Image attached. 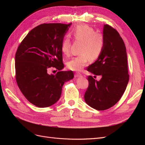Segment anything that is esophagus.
<instances>
[{
	"label": "esophagus",
	"instance_id": "34e87169",
	"mask_svg": "<svg viewBox=\"0 0 145 145\" xmlns=\"http://www.w3.org/2000/svg\"><path fill=\"white\" fill-rule=\"evenodd\" d=\"M81 76H82V74H80L79 72H77V73L75 74L74 77H81Z\"/></svg>",
	"mask_w": 145,
	"mask_h": 145
}]
</instances>
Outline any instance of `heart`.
Instances as JSON below:
<instances>
[{
  "instance_id": "1",
  "label": "heart",
  "mask_w": 145,
  "mask_h": 145,
  "mask_svg": "<svg viewBox=\"0 0 145 145\" xmlns=\"http://www.w3.org/2000/svg\"><path fill=\"white\" fill-rule=\"evenodd\" d=\"M74 40L82 42L80 56L73 57L67 63L69 69L74 71H80L88 63L93 62L102 54L105 45L103 35L96 33L95 30L88 25H80L74 28L71 31ZM61 51L68 56L71 51V41L66 37L61 43Z\"/></svg>"
}]
</instances>
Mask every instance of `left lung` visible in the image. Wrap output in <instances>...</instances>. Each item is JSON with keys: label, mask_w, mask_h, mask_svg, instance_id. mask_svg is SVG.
Masks as SVG:
<instances>
[{"label": "left lung", "mask_w": 145, "mask_h": 145, "mask_svg": "<svg viewBox=\"0 0 145 145\" xmlns=\"http://www.w3.org/2000/svg\"><path fill=\"white\" fill-rule=\"evenodd\" d=\"M105 45L102 54L87 71L93 74L88 77L89 86L84 98L85 102L99 111L106 110L116 104L122 97L129 82L128 61L125 43L117 31L104 25ZM97 75L102 77L99 81Z\"/></svg>", "instance_id": "8db88e82"}]
</instances>
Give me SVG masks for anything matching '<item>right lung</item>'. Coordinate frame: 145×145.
<instances>
[{
  "instance_id": "right-lung-1",
  "label": "right lung",
  "mask_w": 145,
  "mask_h": 145,
  "mask_svg": "<svg viewBox=\"0 0 145 145\" xmlns=\"http://www.w3.org/2000/svg\"><path fill=\"white\" fill-rule=\"evenodd\" d=\"M71 23L43 24L31 30L17 48L15 56L16 80L22 93L39 108L50 106L62 94L65 82L74 77L63 67L61 43ZM51 67L59 70L47 73Z\"/></svg>"
}]
</instances>
